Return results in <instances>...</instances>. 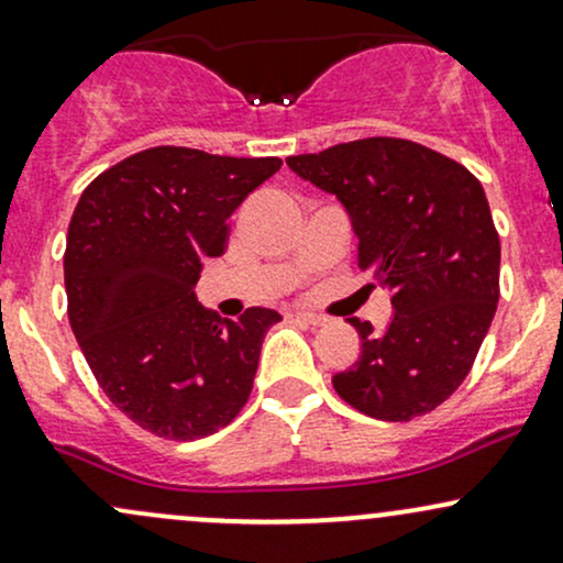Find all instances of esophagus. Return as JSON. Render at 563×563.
<instances>
[{"mask_svg":"<svg viewBox=\"0 0 563 563\" xmlns=\"http://www.w3.org/2000/svg\"><path fill=\"white\" fill-rule=\"evenodd\" d=\"M289 317L298 319V322L313 324V328H319V324L328 322V317H322V313H313V311H292V313H289Z\"/></svg>","mask_w":563,"mask_h":563,"instance_id":"obj_1","label":"esophagus"}]
</instances>
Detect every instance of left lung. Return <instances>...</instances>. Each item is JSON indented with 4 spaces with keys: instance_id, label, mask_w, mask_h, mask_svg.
Returning <instances> with one entry per match:
<instances>
[{
    "instance_id": "1",
    "label": "left lung",
    "mask_w": 563,
    "mask_h": 563,
    "mask_svg": "<svg viewBox=\"0 0 563 563\" xmlns=\"http://www.w3.org/2000/svg\"><path fill=\"white\" fill-rule=\"evenodd\" d=\"M298 177L352 217L356 263L391 289L389 328L349 319L360 360L332 386L360 413L410 421L445 402L473 367L499 300V233L462 163L424 144L371 136L292 155Z\"/></svg>"
}]
</instances>
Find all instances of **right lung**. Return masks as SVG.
Listing matches in <instances>:
<instances>
[{
	"label": "right lung",
	"mask_w": 563,
	"mask_h": 563,
	"mask_svg": "<svg viewBox=\"0 0 563 563\" xmlns=\"http://www.w3.org/2000/svg\"><path fill=\"white\" fill-rule=\"evenodd\" d=\"M282 168L150 147L82 190L69 222V324L96 380L134 424L166 440L207 438L250 400L274 308L222 322L196 300L203 260L220 257L228 220Z\"/></svg>",
	"instance_id": "add662e5"
}]
</instances>
